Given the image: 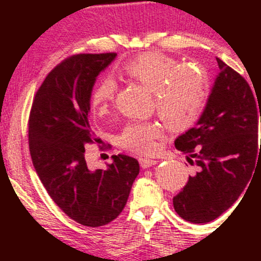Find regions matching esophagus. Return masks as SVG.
Returning a JSON list of instances; mask_svg holds the SVG:
<instances>
[{"label":"esophagus","mask_w":261,"mask_h":261,"mask_svg":"<svg viewBox=\"0 0 261 261\" xmlns=\"http://www.w3.org/2000/svg\"><path fill=\"white\" fill-rule=\"evenodd\" d=\"M139 162H140V166L142 167L143 169H147L149 167L154 166V164L157 163V161L153 160V158H147V157H140Z\"/></svg>","instance_id":"esophagus-1"}]
</instances>
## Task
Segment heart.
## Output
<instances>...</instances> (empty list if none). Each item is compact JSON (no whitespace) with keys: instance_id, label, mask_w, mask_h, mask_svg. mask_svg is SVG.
I'll list each match as a JSON object with an SVG mask.
<instances>
[{"instance_id":"b5f03b06","label":"heart","mask_w":261,"mask_h":261,"mask_svg":"<svg viewBox=\"0 0 261 261\" xmlns=\"http://www.w3.org/2000/svg\"><path fill=\"white\" fill-rule=\"evenodd\" d=\"M124 72L154 94L158 115L172 130H182L194 124L201 114L207 97V77L201 68L182 66L169 56L148 53L124 65ZM116 91L115 81L107 77L92 93L91 104L95 113L107 112ZM162 133L154 122H130L125 126L119 142L137 153H151L154 140Z\"/></svg>"}]
</instances>
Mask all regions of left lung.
<instances>
[{
    "mask_svg": "<svg viewBox=\"0 0 261 261\" xmlns=\"http://www.w3.org/2000/svg\"><path fill=\"white\" fill-rule=\"evenodd\" d=\"M216 60L220 73L201 116L174 142L189 163L197 166L196 174L189 175L187 185L173 197L176 214L191 223L211 222L228 210L249 182L261 153L260 106L257 112L247 81Z\"/></svg>",
    "mask_w": 261,
    "mask_h": 261,
    "instance_id": "8db88e82",
    "label": "left lung"
}]
</instances>
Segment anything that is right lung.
I'll list each match as a JSON object with an SVG mask.
<instances>
[{
	"label": "right lung",
	"instance_id": "1",
	"mask_svg": "<svg viewBox=\"0 0 261 261\" xmlns=\"http://www.w3.org/2000/svg\"><path fill=\"white\" fill-rule=\"evenodd\" d=\"M115 58L107 53L66 59L44 80L29 115V151L39 179L54 202L87 227L104 226L121 214L140 172L137 160L125 154L95 170L85 158V146L98 140L88 121L93 87Z\"/></svg>",
	"mask_w": 261,
	"mask_h": 261
}]
</instances>
